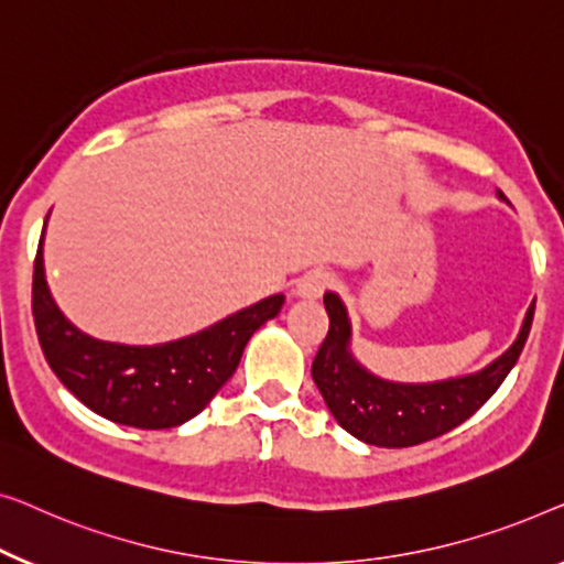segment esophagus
<instances>
[{"label":"esophagus","mask_w":564,"mask_h":564,"mask_svg":"<svg viewBox=\"0 0 564 564\" xmlns=\"http://www.w3.org/2000/svg\"><path fill=\"white\" fill-rule=\"evenodd\" d=\"M332 283H335V275L329 271H324V268H314V271L304 273L296 283V296L301 299H319L324 291L332 289Z\"/></svg>","instance_id":"34e87169"}]
</instances>
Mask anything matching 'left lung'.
Instances as JSON below:
<instances>
[{
	"mask_svg": "<svg viewBox=\"0 0 564 564\" xmlns=\"http://www.w3.org/2000/svg\"><path fill=\"white\" fill-rule=\"evenodd\" d=\"M329 329L312 362V378L324 403L352 437L378 447H414L442 437L470 419L498 391L527 345L534 306L509 350L475 376L442 383L403 386L370 376L350 355V322L335 293H324Z\"/></svg>",
	"mask_w": 564,
	"mask_h": 564,
	"instance_id": "1",
	"label": "left lung"
}]
</instances>
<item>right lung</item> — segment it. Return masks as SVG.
Returning <instances> with one entry per match:
<instances>
[{
  "mask_svg": "<svg viewBox=\"0 0 564 564\" xmlns=\"http://www.w3.org/2000/svg\"><path fill=\"white\" fill-rule=\"evenodd\" d=\"M281 306L275 293L176 343L115 345L84 335L58 312L45 283L43 237L33 265V319L47 365L84 406L138 430H171L199 414L232 378L252 332Z\"/></svg>",
  "mask_w": 564,
  "mask_h": 564,
  "instance_id": "add662e5",
  "label": "right lung"
}]
</instances>
